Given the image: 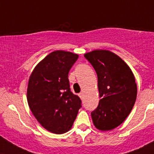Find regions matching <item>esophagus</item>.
I'll list each match as a JSON object with an SVG mask.
<instances>
[{
    "instance_id": "1",
    "label": "esophagus",
    "mask_w": 154,
    "mask_h": 154,
    "mask_svg": "<svg viewBox=\"0 0 154 154\" xmlns=\"http://www.w3.org/2000/svg\"><path fill=\"white\" fill-rule=\"evenodd\" d=\"M78 95H79V97L80 98H81V99H83L84 98V94H83V92H80L79 94H78Z\"/></svg>"
}]
</instances>
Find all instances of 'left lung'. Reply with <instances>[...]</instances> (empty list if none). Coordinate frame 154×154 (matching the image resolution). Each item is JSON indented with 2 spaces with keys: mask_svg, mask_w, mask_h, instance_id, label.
I'll list each match as a JSON object with an SVG mask.
<instances>
[{
  "mask_svg": "<svg viewBox=\"0 0 154 154\" xmlns=\"http://www.w3.org/2000/svg\"><path fill=\"white\" fill-rule=\"evenodd\" d=\"M98 77L99 106L91 113L95 128L109 131L121 125L131 113L137 96L132 71L124 60L108 50L85 54Z\"/></svg>",
  "mask_w": 154,
  "mask_h": 154,
  "instance_id": "1",
  "label": "left lung"
}]
</instances>
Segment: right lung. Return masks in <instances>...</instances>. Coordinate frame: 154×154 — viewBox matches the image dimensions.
Instances as JSON below:
<instances>
[{"label": "right lung", "instance_id": "right-lung-1", "mask_svg": "<svg viewBox=\"0 0 154 154\" xmlns=\"http://www.w3.org/2000/svg\"><path fill=\"white\" fill-rule=\"evenodd\" d=\"M78 55L55 51L34 68L27 88V102L33 116L46 130L63 134L70 130L81 100L73 94L68 79Z\"/></svg>", "mask_w": 154, "mask_h": 154}]
</instances>
